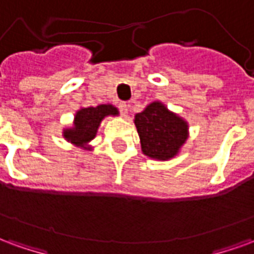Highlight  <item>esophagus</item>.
I'll list each match as a JSON object with an SVG mask.
<instances>
[{
    "mask_svg": "<svg viewBox=\"0 0 254 254\" xmlns=\"http://www.w3.org/2000/svg\"><path fill=\"white\" fill-rule=\"evenodd\" d=\"M118 109L121 111L122 116L125 117L127 114V111H129V106H127L125 102H120V103H118Z\"/></svg>",
    "mask_w": 254,
    "mask_h": 254,
    "instance_id": "obj_1",
    "label": "esophagus"
}]
</instances>
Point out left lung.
<instances>
[{
	"mask_svg": "<svg viewBox=\"0 0 254 254\" xmlns=\"http://www.w3.org/2000/svg\"><path fill=\"white\" fill-rule=\"evenodd\" d=\"M141 151L154 160H170L181 152L189 137L187 120L155 100L134 116Z\"/></svg>",
	"mask_w": 254,
	"mask_h": 254,
	"instance_id": "obj_1",
	"label": "left lung"
}]
</instances>
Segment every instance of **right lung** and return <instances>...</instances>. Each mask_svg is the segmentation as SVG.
<instances>
[{"label": "right lung", "instance_id": "obj_1", "mask_svg": "<svg viewBox=\"0 0 254 254\" xmlns=\"http://www.w3.org/2000/svg\"><path fill=\"white\" fill-rule=\"evenodd\" d=\"M117 116H120V111L116 106L110 103L96 107H80L74 114L72 127L63 129V137L74 147L92 151L94 147L89 143L96 137L102 121L106 117Z\"/></svg>", "mask_w": 254, "mask_h": 254}]
</instances>
